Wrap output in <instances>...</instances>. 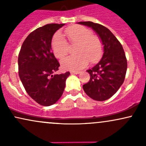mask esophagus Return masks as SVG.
I'll return each mask as SVG.
<instances>
[{
	"label": "esophagus",
	"instance_id": "34e87169",
	"mask_svg": "<svg viewBox=\"0 0 146 146\" xmlns=\"http://www.w3.org/2000/svg\"><path fill=\"white\" fill-rule=\"evenodd\" d=\"M80 71H71V74H79Z\"/></svg>",
	"mask_w": 146,
	"mask_h": 146
}]
</instances>
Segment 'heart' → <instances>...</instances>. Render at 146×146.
Here are the masks:
<instances>
[{
  "instance_id": "1",
  "label": "heart",
  "mask_w": 146,
  "mask_h": 146,
  "mask_svg": "<svg viewBox=\"0 0 146 146\" xmlns=\"http://www.w3.org/2000/svg\"><path fill=\"white\" fill-rule=\"evenodd\" d=\"M71 44H77L75 56H68L61 61L62 67L65 70L77 71L86 67L89 62L95 63L103 54V44L100 38L92 35L90 29L80 25H73L64 30ZM52 50L56 58H64L69 51V46L60 33L55 35L52 41Z\"/></svg>"
}]
</instances>
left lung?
Here are the masks:
<instances>
[{
  "instance_id": "obj_1",
  "label": "left lung",
  "mask_w": 146,
  "mask_h": 146,
  "mask_svg": "<svg viewBox=\"0 0 146 146\" xmlns=\"http://www.w3.org/2000/svg\"><path fill=\"white\" fill-rule=\"evenodd\" d=\"M78 23L91 27L104 45L102 60L86 71L90 78L88 82L83 85V89L93 100L104 101L111 98L124 82L127 70L125 52L119 41L106 27L90 21Z\"/></svg>"
}]
</instances>
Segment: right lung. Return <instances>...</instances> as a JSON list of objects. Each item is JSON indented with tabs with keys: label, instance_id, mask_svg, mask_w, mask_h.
Listing matches in <instances>:
<instances>
[{
	"label": "right lung",
	"instance_id": "add662e5",
	"mask_svg": "<svg viewBox=\"0 0 146 146\" xmlns=\"http://www.w3.org/2000/svg\"><path fill=\"white\" fill-rule=\"evenodd\" d=\"M64 24H48L26 38L18 55V75L27 94L44 106L61 98L69 72L56 74L60 66L51 50L53 34Z\"/></svg>",
	"mask_w": 146,
	"mask_h": 146
}]
</instances>
